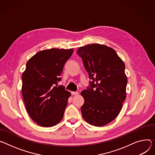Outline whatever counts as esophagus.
<instances>
[{
  "mask_svg": "<svg viewBox=\"0 0 155 155\" xmlns=\"http://www.w3.org/2000/svg\"><path fill=\"white\" fill-rule=\"evenodd\" d=\"M71 94H72V95H77V94H78V92H77V91H72Z\"/></svg>",
  "mask_w": 155,
  "mask_h": 155,
  "instance_id": "34e87169",
  "label": "esophagus"
}]
</instances>
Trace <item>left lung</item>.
<instances>
[{
  "label": "left lung",
  "mask_w": 155,
  "mask_h": 155,
  "mask_svg": "<svg viewBox=\"0 0 155 155\" xmlns=\"http://www.w3.org/2000/svg\"><path fill=\"white\" fill-rule=\"evenodd\" d=\"M77 54L91 80L81 92L85 100L82 116L92 125H105L118 116L125 100V64L113 49L100 44L80 47Z\"/></svg>",
  "instance_id": "1"
}]
</instances>
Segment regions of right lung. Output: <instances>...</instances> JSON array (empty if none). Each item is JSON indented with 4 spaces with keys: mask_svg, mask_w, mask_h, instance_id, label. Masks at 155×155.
I'll use <instances>...</instances> for the list:
<instances>
[{
    "mask_svg": "<svg viewBox=\"0 0 155 155\" xmlns=\"http://www.w3.org/2000/svg\"><path fill=\"white\" fill-rule=\"evenodd\" d=\"M73 52V49L43 50L26 63L22 74V96L28 113L41 127H52L63 118L71 94L58 84Z\"/></svg>",
    "mask_w": 155,
    "mask_h": 155,
    "instance_id": "add662e5",
    "label": "right lung"
}]
</instances>
